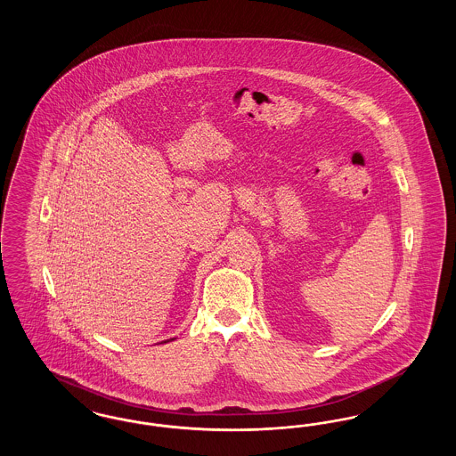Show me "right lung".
Listing matches in <instances>:
<instances>
[{
  "instance_id": "right-lung-1",
  "label": "right lung",
  "mask_w": 456,
  "mask_h": 456,
  "mask_svg": "<svg viewBox=\"0 0 456 456\" xmlns=\"http://www.w3.org/2000/svg\"><path fill=\"white\" fill-rule=\"evenodd\" d=\"M171 340H174V338H171ZM171 340H166V342H171ZM166 342H164V344H166Z\"/></svg>"
}]
</instances>
